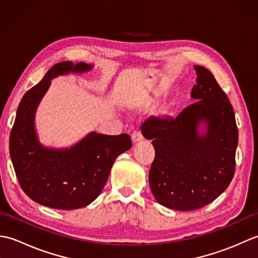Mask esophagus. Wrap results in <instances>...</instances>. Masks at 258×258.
I'll list each match as a JSON object with an SVG mask.
<instances>
[{
  "mask_svg": "<svg viewBox=\"0 0 258 258\" xmlns=\"http://www.w3.org/2000/svg\"><path fill=\"white\" fill-rule=\"evenodd\" d=\"M142 140H143V135L141 134V132H139V131H135V132L132 134V142L135 144V143H139V142H141Z\"/></svg>",
  "mask_w": 258,
  "mask_h": 258,
  "instance_id": "1",
  "label": "esophagus"
}]
</instances>
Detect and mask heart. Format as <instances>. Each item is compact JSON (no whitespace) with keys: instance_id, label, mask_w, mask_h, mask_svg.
Returning a JSON list of instances; mask_svg holds the SVG:
<instances>
[{"instance_id":"obj_1","label":"heart","mask_w":258,"mask_h":258,"mask_svg":"<svg viewBox=\"0 0 258 258\" xmlns=\"http://www.w3.org/2000/svg\"><path fill=\"white\" fill-rule=\"evenodd\" d=\"M153 105V98L149 95H143L135 98L134 101L128 104V107L133 111H144Z\"/></svg>"}]
</instances>
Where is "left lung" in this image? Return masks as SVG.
I'll return each instance as SVG.
<instances>
[{"label":"left lung","mask_w":258,"mask_h":258,"mask_svg":"<svg viewBox=\"0 0 258 258\" xmlns=\"http://www.w3.org/2000/svg\"><path fill=\"white\" fill-rule=\"evenodd\" d=\"M195 103L177 117L151 118L142 134L155 149L149 182L155 200L194 211L216 200L235 173L238 131L232 104L207 69L194 65Z\"/></svg>","instance_id":"8db88e82"}]
</instances>
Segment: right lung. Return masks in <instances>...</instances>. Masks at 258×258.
Here are the masks:
<instances>
[{"instance_id":"add662e5","label":"right lung","mask_w":258,"mask_h":258,"mask_svg":"<svg viewBox=\"0 0 258 258\" xmlns=\"http://www.w3.org/2000/svg\"><path fill=\"white\" fill-rule=\"evenodd\" d=\"M93 67L84 62L55 64L25 93L18 107L10 135L11 160L22 189L43 206L70 211L91 204L105 186L116 157L132 147L127 134L91 132L67 149L45 147L37 139L35 113L51 80L89 72Z\"/></svg>"}]
</instances>
